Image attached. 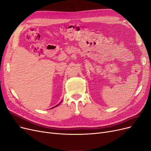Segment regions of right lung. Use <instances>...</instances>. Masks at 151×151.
I'll list each match as a JSON object with an SVG mask.
<instances>
[{
    "mask_svg": "<svg viewBox=\"0 0 151 151\" xmlns=\"http://www.w3.org/2000/svg\"><path fill=\"white\" fill-rule=\"evenodd\" d=\"M58 105H59V104H57V106H54V107H56V106H58ZM54 107H53V108H54Z\"/></svg>",
    "mask_w": 151,
    "mask_h": 151,
    "instance_id": "1",
    "label": "right lung"
}]
</instances>
